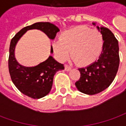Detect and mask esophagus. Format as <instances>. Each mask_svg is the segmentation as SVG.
I'll return each mask as SVG.
<instances>
[{"instance_id":"1","label":"esophagus","mask_w":126,"mask_h":126,"mask_svg":"<svg viewBox=\"0 0 126 126\" xmlns=\"http://www.w3.org/2000/svg\"><path fill=\"white\" fill-rule=\"evenodd\" d=\"M65 71H70L71 69V66L68 65H65Z\"/></svg>"}]
</instances>
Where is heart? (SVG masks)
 I'll list each match as a JSON object with an SVG mask.
<instances>
[{
	"label": "heart",
	"instance_id": "1",
	"mask_svg": "<svg viewBox=\"0 0 126 126\" xmlns=\"http://www.w3.org/2000/svg\"><path fill=\"white\" fill-rule=\"evenodd\" d=\"M103 46L102 33L86 26H78L63 32L52 48L61 61L71 58L79 65L87 66L100 56ZM71 53H70V50Z\"/></svg>",
	"mask_w": 126,
	"mask_h": 126
}]
</instances>
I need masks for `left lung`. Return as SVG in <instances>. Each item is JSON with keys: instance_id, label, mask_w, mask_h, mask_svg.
Wrapping results in <instances>:
<instances>
[{"instance_id": "8db88e82", "label": "left lung", "mask_w": 126, "mask_h": 126, "mask_svg": "<svg viewBox=\"0 0 126 126\" xmlns=\"http://www.w3.org/2000/svg\"><path fill=\"white\" fill-rule=\"evenodd\" d=\"M96 26V23H93ZM103 37L102 52L96 61L84 68H79L80 78L76 82L79 92L93 95L102 92L111 85L119 68V44L109 29L96 26Z\"/></svg>"}]
</instances>
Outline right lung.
<instances>
[{
	"instance_id": "1",
	"label": "right lung",
	"mask_w": 126,
	"mask_h": 126,
	"mask_svg": "<svg viewBox=\"0 0 126 126\" xmlns=\"http://www.w3.org/2000/svg\"><path fill=\"white\" fill-rule=\"evenodd\" d=\"M39 30L46 33L50 40H54L59 32L57 26L49 22H37L21 29L11 41L9 57V70L12 82L21 93L32 98H40L50 93L53 78L57 71L64 69V65L49 56L47 60L34 67L20 65L15 57V49L18 41L26 32ZM50 52H53L51 46Z\"/></svg>"
}]
</instances>
